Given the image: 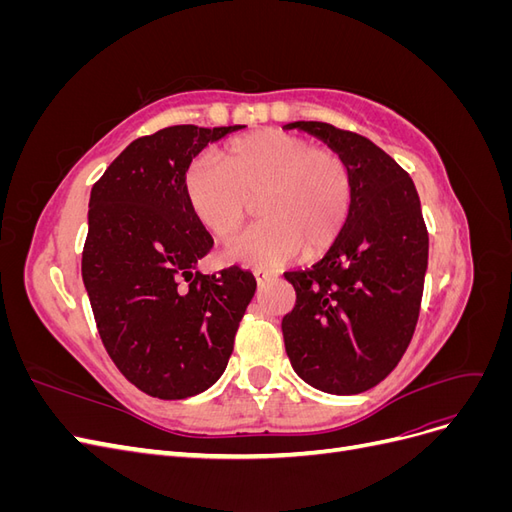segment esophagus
Here are the masks:
<instances>
[{
	"instance_id": "1",
	"label": "esophagus",
	"mask_w": 512,
	"mask_h": 512,
	"mask_svg": "<svg viewBox=\"0 0 512 512\" xmlns=\"http://www.w3.org/2000/svg\"><path fill=\"white\" fill-rule=\"evenodd\" d=\"M254 277H256L258 286H262V284H267L269 280H273L275 273H273V271H267V269H256V271H254Z\"/></svg>"
}]
</instances>
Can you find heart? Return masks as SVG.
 Wrapping results in <instances>:
<instances>
[{
  "instance_id": "b5f03b06",
  "label": "heart",
  "mask_w": 512,
  "mask_h": 512,
  "mask_svg": "<svg viewBox=\"0 0 512 512\" xmlns=\"http://www.w3.org/2000/svg\"><path fill=\"white\" fill-rule=\"evenodd\" d=\"M183 192L198 224L215 239L237 235L258 198L262 222L228 247V258L275 269L301 252L316 256L342 235L352 209L348 162L301 136L260 130L232 138L218 162L194 160Z\"/></svg>"
}]
</instances>
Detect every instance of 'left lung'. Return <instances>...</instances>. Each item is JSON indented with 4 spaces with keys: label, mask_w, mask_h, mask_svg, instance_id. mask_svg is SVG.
I'll use <instances>...</instances> for the list:
<instances>
[{
    "label": "left lung",
    "mask_w": 512,
    "mask_h": 512,
    "mask_svg": "<svg viewBox=\"0 0 512 512\" xmlns=\"http://www.w3.org/2000/svg\"><path fill=\"white\" fill-rule=\"evenodd\" d=\"M342 156L352 209L312 269L284 273L297 303L282 320L299 378L331 395L369 391L397 367L421 309L429 237L414 181L369 138L322 121H292Z\"/></svg>",
    "instance_id": "obj_1"
}]
</instances>
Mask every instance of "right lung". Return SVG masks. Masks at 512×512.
<instances>
[{"instance_id": "right-lung-1", "label": "right lung", "mask_w": 512, "mask_h": 512, "mask_svg": "<svg viewBox=\"0 0 512 512\" xmlns=\"http://www.w3.org/2000/svg\"><path fill=\"white\" fill-rule=\"evenodd\" d=\"M241 128L170 126L136 138L91 188L85 290L108 356L151 397L185 399L218 382L256 292L239 267L196 271L213 239L183 192L198 153Z\"/></svg>"}]
</instances>
